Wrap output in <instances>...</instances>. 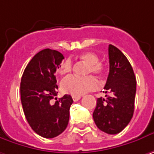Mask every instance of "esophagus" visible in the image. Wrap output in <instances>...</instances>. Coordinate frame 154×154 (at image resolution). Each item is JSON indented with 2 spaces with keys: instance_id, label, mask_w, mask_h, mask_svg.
I'll use <instances>...</instances> for the list:
<instances>
[{
  "instance_id": "34e87169",
  "label": "esophagus",
  "mask_w": 154,
  "mask_h": 154,
  "mask_svg": "<svg viewBox=\"0 0 154 154\" xmlns=\"http://www.w3.org/2000/svg\"><path fill=\"white\" fill-rule=\"evenodd\" d=\"M81 98V96H75V95H72V99L76 102V101H78L79 99Z\"/></svg>"
}]
</instances>
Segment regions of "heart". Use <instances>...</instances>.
<instances>
[{
	"label": "heart",
	"mask_w": 154,
	"mask_h": 154,
	"mask_svg": "<svg viewBox=\"0 0 154 154\" xmlns=\"http://www.w3.org/2000/svg\"><path fill=\"white\" fill-rule=\"evenodd\" d=\"M79 58L85 63H88L86 73H94L95 75L101 76L104 73V65L99 63V57L94 52H85L79 56ZM72 69V61L70 58L63 60L58 68L59 74L65 75L69 73ZM98 83L94 76H68L63 78L61 82V89L65 93L71 95L80 96L88 91H93L97 88Z\"/></svg>",
	"instance_id": "heart-1"
}]
</instances>
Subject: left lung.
<instances>
[{"label":"left lung","instance_id":"obj_1","mask_svg":"<svg viewBox=\"0 0 154 154\" xmlns=\"http://www.w3.org/2000/svg\"><path fill=\"white\" fill-rule=\"evenodd\" d=\"M110 70L104 86L105 98L97 100L93 119L97 128L117 134L131 121L134 112L136 77L128 59L120 50L109 45Z\"/></svg>","mask_w":154,"mask_h":154}]
</instances>
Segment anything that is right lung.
I'll use <instances>...</instances> for the list:
<instances>
[{"label": "right lung", "instance_id": "right-lung-1", "mask_svg": "<svg viewBox=\"0 0 154 154\" xmlns=\"http://www.w3.org/2000/svg\"><path fill=\"white\" fill-rule=\"evenodd\" d=\"M63 58L57 50H41L28 63L21 80V101L26 119L33 131L46 139L55 138L66 129L73 103L69 95L55 97L58 93L55 73ZM53 98L55 103L51 101Z\"/></svg>", "mask_w": 154, "mask_h": 154}]
</instances>
